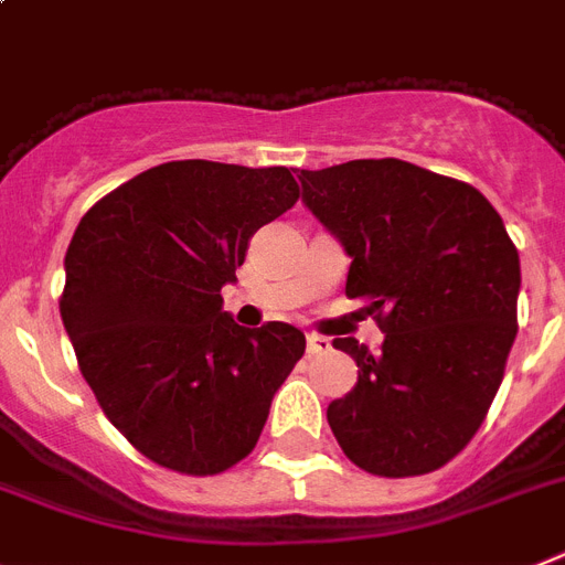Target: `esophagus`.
Instances as JSON below:
<instances>
[{"label":"esophagus","instance_id":"34e87169","mask_svg":"<svg viewBox=\"0 0 565 565\" xmlns=\"http://www.w3.org/2000/svg\"><path fill=\"white\" fill-rule=\"evenodd\" d=\"M306 349H308V354H326V351H331V340L329 337H320V334H308Z\"/></svg>","mask_w":565,"mask_h":565}]
</instances>
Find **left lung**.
<instances>
[{"mask_svg":"<svg viewBox=\"0 0 565 565\" xmlns=\"http://www.w3.org/2000/svg\"><path fill=\"white\" fill-rule=\"evenodd\" d=\"M302 202L351 257L383 349L354 337L356 385L329 406L345 457L380 477L446 466L483 423L518 337L520 257L477 188L403 159L300 171Z\"/></svg>","mask_w":565,"mask_h":565,"instance_id":"8db88e82","label":"left lung"}]
</instances>
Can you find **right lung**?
<instances>
[{
  "instance_id": "add662e5",
  "label": "right lung",
  "mask_w": 565,
  "mask_h": 565,
  "mask_svg": "<svg viewBox=\"0 0 565 565\" xmlns=\"http://www.w3.org/2000/svg\"><path fill=\"white\" fill-rule=\"evenodd\" d=\"M297 196L288 168L182 159L137 173L76 225L62 322L103 412L148 460L205 477L257 446L306 334L243 329L220 291Z\"/></svg>"
}]
</instances>
